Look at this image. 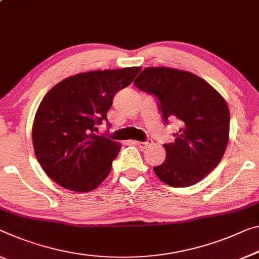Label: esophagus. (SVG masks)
Masks as SVG:
<instances>
[{"instance_id": "obj_1", "label": "esophagus", "mask_w": 259, "mask_h": 259, "mask_svg": "<svg viewBox=\"0 0 259 259\" xmlns=\"http://www.w3.org/2000/svg\"><path fill=\"white\" fill-rule=\"evenodd\" d=\"M152 143H153V141L150 140V139H148V140L145 141V142H142V141H138V142H137V145L139 146V148H141V149H146L147 147L152 145Z\"/></svg>"}]
</instances>
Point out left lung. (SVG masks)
Instances as JSON below:
<instances>
[{"instance_id": "1", "label": "left lung", "mask_w": 259, "mask_h": 259, "mask_svg": "<svg viewBox=\"0 0 259 259\" xmlns=\"http://www.w3.org/2000/svg\"><path fill=\"white\" fill-rule=\"evenodd\" d=\"M139 90L156 98L166 125L177 119L175 142L165 143L166 157L154 166L160 180L174 188H188L219 164L229 138L228 105L205 79L189 71L148 67L135 78Z\"/></svg>"}]
</instances>
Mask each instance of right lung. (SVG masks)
Returning <instances> with one entry per match:
<instances>
[{
	"mask_svg": "<svg viewBox=\"0 0 259 259\" xmlns=\"http://www.w3.org/2000/svg\"><path fill=\"white\" fill-rule=\"evenodd\" d=\"M140 70L130 67L76 74L45 95L34 117L32 140L37 160L51 180L75 192H89L109 176L121 147L95 132L107 122L116 94Z\"/></svg>",
	"mask_w": 259,
	"mask_h": 259,
	"instance_id": "right-lung-1",
	"label": "right lung"
}]
</instances>
